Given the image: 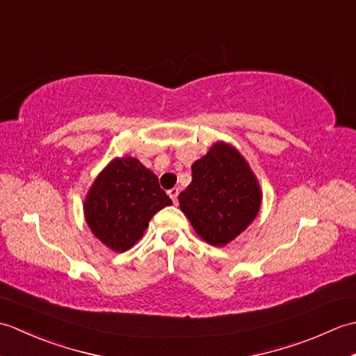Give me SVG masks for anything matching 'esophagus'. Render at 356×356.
Returning <instances> with one entry per match:
<instances>
[{"instance_id":"obj_1","label":"esophagus","mask_w":356,"mask_h":356,"mask_svg":"<svg viewBox=\"0 0 356 356\" xmlns=\"http://www.w3.org/2000/svg\"><path fill=\"white\" fill-rule=\"evenodd\" d=\"M168 195L171 197V200L174 203H177V195H179V188H171V190L168 191Z\"/></svg>"}]
</instances>
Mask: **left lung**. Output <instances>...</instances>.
Returning a JSON list of instances; mask_svg holds the SVG:
<instances>
[{"label":"left lung","instance_id":"8db88e82","mask_svg":"<svg viewBox=\"0 0 356 356\" xmlns=\"http://www.w3.org/2000/svg\"><path fill=\"white\" fill-rule=\"evenodd\" d=\"M193 180L179 205L195 234L213 246H226L254 222L261 188L251 166L231 143L218 140L191 165Z\"/></svg>","mask_w":356,"mask_h":356}]
</instances>
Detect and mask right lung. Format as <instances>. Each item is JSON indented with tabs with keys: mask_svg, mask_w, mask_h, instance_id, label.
Returning a JSON list of instances; mask_svg holds the SVG:
<instances>
[{
	"mask_svg": "<svg viewBox=\"0 0 356 356\" xmlns=\"http://www.w3.org/2000/svg\"><path fill=\"white\" fill-rule=\"evenodd\" d=\"M170 205L153 171L136 157H115L90 186L84 217L97 240L125 252L140 240L151 217Z\"/></svg>",
	"mask_w": 356,
	"mask_h": 356,
	"instance_id": "1",
	"label": "right lung"
}]
</instances>
